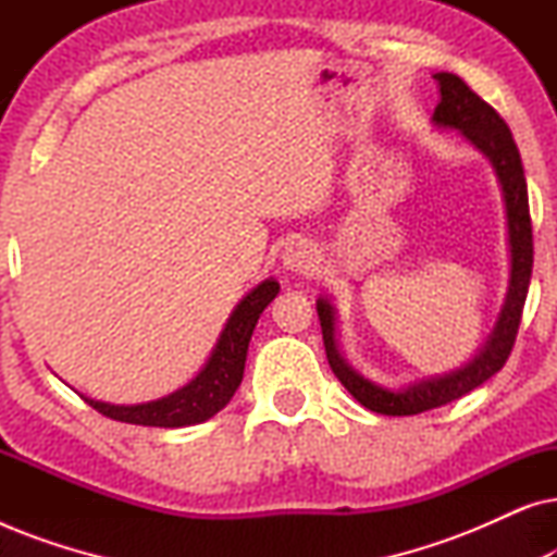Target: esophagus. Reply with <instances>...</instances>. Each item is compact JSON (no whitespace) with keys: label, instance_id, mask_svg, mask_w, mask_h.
<instances>
[{"label":"esophagus","instance_id":"1","mask_svg":"<svg viewBox=\"0 0 557 557\" xmlns=\"http://www.w3.org/2000/svg\"><path fill=\"white\" fill-rule=\"evenodd\" d=\"M284 265L288 271H296V273H309L314 269V250L307 243L299 240V243H292L284 250Z\"/></svg>","mask_w":557,"mask_h":557}]
</instances>
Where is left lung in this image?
<instances>
[{"label":"left lung","mask_w":557,"mask_h":557,"mask_svg":"<svg viewBox=\"0 0 557 557\" xmlns=\"http://www.w3.org/2000/svg\"><path fill=\"white\" fill-rule=\"evenodd\" d=\"M441 86V103L433 111V121L438 126L459 128L467 139L482 149L497 172L505 193L507 205V227H509V253H512V271H509V292L507 301L502 307L499 322L494 326L490 342L482 352L463 368L448 372V375L421 380V383L403 387V391H387L349 368L342 360L337 339H334V311L332 304L319 299L317 314L322 324V337L330 368L342 385L352 393V398L372 413L383 416H416L423 410L441 408L446 403L459 400L486 383L492 375L505 368L509 352H512L517 330L522 322L524 299H528L530 276H532V223H530V202H528V182L520 149L512 139V132L505 124V119L492 109L484 98H479L459 75L436 73Z\"/></svg>","instance_id":"1"}]
</instances>
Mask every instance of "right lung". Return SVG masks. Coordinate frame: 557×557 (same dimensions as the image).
I'll list each match as a JSON object with an SVG mask.
<instances>
[{"label":"right lung","instance_id":"obj_1","mask_svg":"<svg viewBox=\"0 0 557 557\" xmlns=\"http://www.w3.org/2000/svg\"><path fill=\"white\" fill-rule=\"evenodd\" d=\"M276 294L278 284L269 278L235 307L205 370L182 391L166 395L162 400L141 403V406H111V403L90 398H86V403L106 418L134 425L182 429V425L208 421L218 410H223L238 391L243 368H246L250 334L256 330L261 311L276 299Z\"/></svg>","mask_w":557,"mask_h":557}]
</instances>
